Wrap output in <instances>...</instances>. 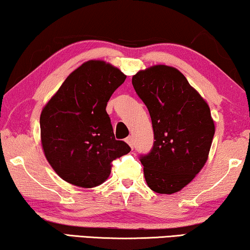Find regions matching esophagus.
I'll use <instances>...</instances> for the list:
<instances>
[{"instance_id":"obj_1","label":"esophagus","mask_w":250,"mask_h":250,"mask_svg":"<svg viewBox=\"0 0 250 250\" xmlns=\"http://www.w3.org/2000/svg\"><path fill=\"white\" fill-rule=\"evenodd\" d=\"M125 143L128 144V145L132 148V147H133V139H132V137H131V136L126 137V138H125Z\"/></svg>"}]
</instances>
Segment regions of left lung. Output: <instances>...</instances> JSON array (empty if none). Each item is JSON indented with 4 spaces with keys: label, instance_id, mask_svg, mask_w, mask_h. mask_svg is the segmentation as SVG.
Returning a JSON list of instances; mask_svg holds the SVG:
<instances>
[{
    "label": "left lung",
    "instance_id": "8db88e82",
    "mask_svg": "<svg viewBox=\"0 0 250 250\" xmlns=\"http://www.w3.org/2000/svg\"><path fill=\"white\" fill-rule=\"evenodd\" d=\"M132 85L148 108L155 139L140 157L147 185L157 194L180 191L208 159L215 132L208 104L173 66L140 70Z\"/></svg>",
    "mask_w": 250,
    "mask_h": 250
}]
</instances>
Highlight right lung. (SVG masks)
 Wrapping results in <instances>:
<instances>
[{"instance_id": "1", "label": "right lung", "mask_w": 250, "mask_h": 250, "mask_svg": "<svg viewBox=\"0 0 250 250\" xmlns=\"http://www.w3.org/2000/svg\"><path fill=\"white\" fill-rule=\"evenodd\" d=\"M126 76L102 60H89L66 77L41 113L45 157L63 180L97 187L111 174V163L130 152L115 140L107 102Z\"/></svg>"}]
</instances>
